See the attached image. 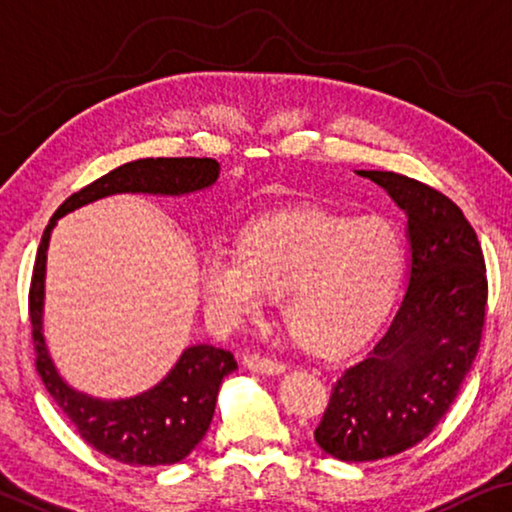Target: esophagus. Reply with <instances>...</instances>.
<instances>
[{"label": "esophagus", "mask_w": 512, "mask_h": 512, "mask_svg": "<svg viewBox=\"0 0 512 512\" xmlns=\"http://www.w3.org/2000/svg\"><path fill=\"white\" fill-rule=\"evenodd\" d=\"M243 366H246L248 371L262 373V376H280V373H285V364H280L276 359H269V357H259V355H248L243 359Z\"/></svg>", "instance_id": "esophagus-1"}]
</instances>
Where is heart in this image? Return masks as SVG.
Listing matches in <instances>:
<instances>
[{
  "mask_svg": "<svg viewBox=\"0 0 512 512\" xmlns=\"http://www.w3.org/2000/svg\"><path fill=\"white\" fill-rule=\"evenodd\" d=\"M406 266L397 229L325 213H280L250 222L239 250L201 255L199 285L215 318L239 322L280 294L292 336L318 352L362 343L390 311Z\"/></svg>",
  "mask_w": 512,
  "mask_h": 512,
  "instance_id": "1",
  "label": "heart"
}]
</instances>
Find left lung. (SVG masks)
<instances>
[{"label": "left lung", "mask_w": 512, "mask_h": 512, "mask_svg": "<svg viewBox=\"0 0 512 512\" xmlns=\"http://www.w3.org/2000/svg\"><path fill=\"white\" fill-rule=\"evenodd\" d=\"M406 215L408 283L390 329L331 390L315 443L341 462H376L427 438L457 401L480 348L485 259L469 220L434 187L357 171Z\"/></svg>", "instance_id": "1"}]
</instances>
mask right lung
Instances as JSON below:
<instances>
[{
  "instance_id": "obj_1",
  "label": "right lung",
  "mask_w": 512,
  "mask_h": 512,
  "mask_svg": "<svg viewBox=\"0 0 512 512\" xmlns=\"http://www.w3.org/2000/svg\"><path fill=\"white\" fill-rule=\"evenodd\" d=\"M220 178V164L208 157H146L127 162L97 178L64 201L41 236L30 287L32 338L37 371L62 413L85 443L129 466L176 464L197 448L211 427L215 401L225 376L239 369L229 350L197 343L181 352L160 383L125 399H102L76 390L50 357L43 336L46 308V262L50 234L57 220L113 194L187 197L204 192Z\"/></svg>"
}]
</instances>
